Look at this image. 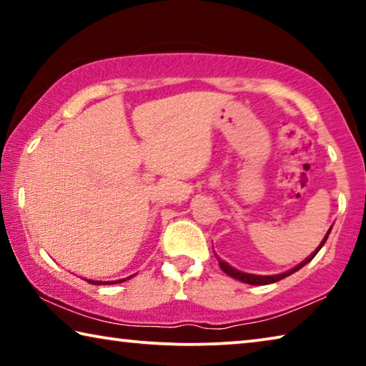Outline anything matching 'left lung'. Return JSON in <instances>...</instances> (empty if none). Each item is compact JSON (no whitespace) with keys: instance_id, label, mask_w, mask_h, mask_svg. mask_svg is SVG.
Returning <instances> with one entry per match:
<instances>
[{"instance_id":"1","label":"left lung","mask_w":366,"mask_h":366,"mask_svg":"<svg viewBox=\"0 0 366 366\" xmlns=\"http://www.w3.org/2000/svg\"><path fill=\"white\" fill-rule=\"evenodd\" d=\"M330 232H331V229L330 231H327V234H326V237L323 239V242L320 244V247L317 250H315L312 255H310L305 262H302L300 264H297L295 268H292V269H289V271H286V272H281V274H274V276H257V274H249V272H242V271H239V269H235V268H232L231 264L229 263H226L224 259H221V258H218V262H219V266H221V269L226 272V274H229L231 277H234V280H239V281H242V282H247V284H253V286H263V284H271V282H277V281H281V280H284V277H287V276H290L292 274V272H295V271H299L302 266H305L307 263H310L312 262V259L315 258V255H317V253L320 252V249L321 247L325 245V242L327 240V235H330Z\"/></svg>"}]
</instances>
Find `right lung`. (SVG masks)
<instances>
[{
    "mask_svg": "<svg viewBox=\"0 0 366 366\" xmlns=\"http://www.w3.org/2000/svg\"><path fill=\"white\" fill-rule=\"evenodd\" d=\"M126 280H119V281H107V282H102V281H89L90 284H97V286H102V284H117V282H122Z\"/></svg>",
    "mask_w": 366,
    "mask_h": 366,
    "instance_id": "right-lung-1",
    "label": "right lung"
}]
</instances>
